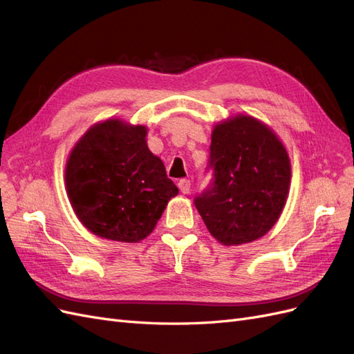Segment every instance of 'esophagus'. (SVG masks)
Wrapping results in <instances>:
<instances>
[{"mask_svg":"<svg viewBox=\"0 0 354 354\" xmlns=\"http://www.w3.org/2000/svg\"><path fill=\"white\" fill-rule=\"evenodd\" d=\"M178 189H180L181 194L187 195L189 192H190V181H189V180H186V178L180 180V181H178Z\"/></svg>","mask_w":354,"mask_h":354,"instance_id":"1","label":"esophagus"}]
</instances>
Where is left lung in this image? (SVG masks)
Instances as JSON below:
<instances>
[{"label":"left lung","mask_w":354,"mask_h":354,"mask_svg":"<svg viewBox=\"0 0 354 354\" xmlns=\"http://www.w3.org/2000/svg\"><path fill=\"white\" fill-rule=\"evenodd\" d=\"M212 185L195 205L209 233L232 246L263 238L279 220L291 183V160L269 125L234 115L214 125Z\"/></svg>","instance_id":"1"}]
</instances>
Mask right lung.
Here are the masks:
<instances>
[{
	"label": "right lung",
	"mask_w": 354,
	"mask_h": 354,
	"mask_svg": "<svg viewBox=\"0 0 354 354\" xmlns=\"http://www.w3.org/2000/svg\"><path fill=\"white\" fill-rule=\"evenodd\" d=\"M147 128L109 118L75 143L65 168L66 194L95 236L134 243L151 234L177 186L147 147Z\"/></svg>",
	"instance_id": "right-lung-1"
}]
</instances>
